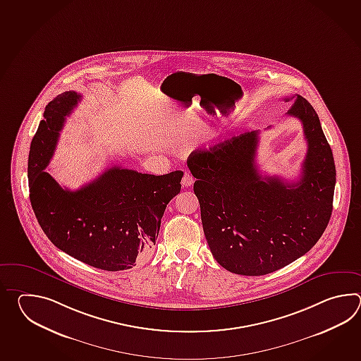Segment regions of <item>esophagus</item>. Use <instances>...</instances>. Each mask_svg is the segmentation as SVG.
Wrapping results in <instances>:
<instances>
[{
  "mask_svg": "<svg viewBox=\"0 0 361 361\" xmlns=\"http://www.w3.org/2000/svg\"><path fill=\"white\" fill-rule=\"evenodd\" d=\"M195 182V179L192 177L190 173H184L183 179H182V184L184 187H191L192 184Z\"/></svg>",
  "mask_w": 361,
  "mask_h": 361,
  "instance_id": "1",
  "label": "esophagus"
}]
</instances>
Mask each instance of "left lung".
<instances>
[{
  "instance_id": "left-lung-1",
  "label": "left lung",
  "mask_w": 361,
  "mask_h": 361,
  "mask_svg": "<svg viewBox=\"0 0 361 361\" xmlns=\"http://www.w3.org/2000/svg\"><path fill=\"white\" fill-rule=\"evenodd\" d=\"M288 115L303 125L307 154L297 182L262 177L255 154L258 131L193 151L187 165L197 180L207 245L223 269L262 276L306 254L322 238L333 210L336 165L319 116L303 97Z\"/></svg>"
}]
</instances>
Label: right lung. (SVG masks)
Segmentation results:
<instances>
[{"label": "right lung", "mask_w": 361, "mask_h": 361, "mask_svg": "<svg viewBox=\"0 0 361 361\" xmlns=\"http://www.w3.org/2000/svg\"><path fill=\"white\" fill-rule=\"evenodd\" d=\"M81 95L64 92L51 100L32 139L30 199L49 240L95 269L123 271L151 253L170 200L180 192L182 170L165 176L114 166L77 191L63 188L47 169L66 116Z\"/></svg>", "instance_id": "1"}]
</instances>
